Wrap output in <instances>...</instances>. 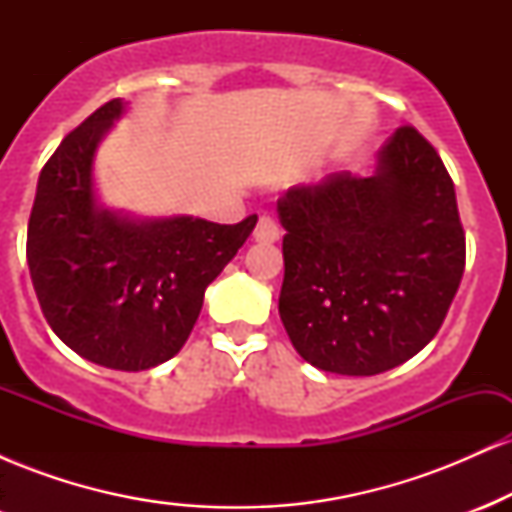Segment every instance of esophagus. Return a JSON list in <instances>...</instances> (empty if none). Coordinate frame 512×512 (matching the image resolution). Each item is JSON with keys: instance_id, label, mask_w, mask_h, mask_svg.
<instances>
[{"instance_id": "obj_1", "label": "esophagus", "mask_w": 512, "mask_h": 512, "mask_svg": "<svg viewBox=\"0 0 512 512\" xmlns=\"http://www.w3.org/2000/svg\"><path fill=\"white\" fill-rule=\"evenodd\" d=\"M252 236H255L257 243H274V240H279V236H281L279 223H276L272 216L264 214V216H260V221H257L255 233H252Z\"/></svg>"}]
</instances>
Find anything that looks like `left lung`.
Listing matches in <instances>:
<instances>
[{"instance_id": "1", "label": "left lung", "mask_w": 512, "mask_h": 512, "mask_svg": "<svg viewBox=\"0 0 512 512\" xmlns=\"http://www.w3.org/2000/svg\"><path fill=\"white\" fill-rule=\"evenodd\" d=\"M284 236L279 315L305 361L378 375L436 337L464 272L455 185L411 125L370 178L332 173L276 202Z\"/></svg>"}]
</instances>
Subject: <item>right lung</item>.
Returning <instances> with one entry per match:
<instances>
[{"instance_id":"right-lung-1","label":"right lung","mask_w":512,"mask_h":512,"mask_svg":"<svg viewBox=\"0 0 512 512\" xmlns=\"http://www.w3.org/2000/svg\"><path fill=\"white\" fill-rule=\"evenodd\" d=\"M122 110L120 98L101 105L40 170L26 257L45 320L69 349L105 368L149 370L187 342L204 291L257 216L226 226L98 207L93 156Z\"/></svg>"}]
</instances>
